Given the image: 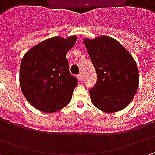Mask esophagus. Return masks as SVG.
I'll list each match as a JSON object with an SVG mask.
<instances>
[{
    "mask_svg": "<svg viewBox=\"0 0 155 155\" xmlns=\"http://www.w3.org/2000/svg\"><path fill=\"white\" fill-rule=\"evenodd\" d=\"M78 79H79V81H83V80H84V75L82 74V73H79V74L78 75Z\"/></svg>",
    "mask_w": 155,
    "mask_h": 155,
    "instance_id": "esophagus-1",
    "label": "esophagus"
}]
</instances>
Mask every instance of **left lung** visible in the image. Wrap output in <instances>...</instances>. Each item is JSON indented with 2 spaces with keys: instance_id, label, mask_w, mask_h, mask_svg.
I'll return each instance as SVG.
<instances>
[{
  "instance_id": "obj_1",
  "label": "left lung",
  "mask_w": 155,
  "mask_h": 155,
  "mask_svg": "<svg viewBox=\"0 0 155 155\" xmlns=\"http://www.w3.org/2000/svg\"><path fill=\"white\" fill-rule=\"evenodd\" d=\"M84 43L97 72L96 84L89 91L92 104L107 113L122 110L138 88L139 72L134 59L110 37L85 39Z\"/></svg>"
}]
</instances>
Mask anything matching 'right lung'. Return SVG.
Instances as JSON below:
<instances>
[{"label": "right lung", "instance_id": "obj_1", "mask_svg": "<svg viewBox=\"0 0 155 155\" xmlns=\"http://www.w3.org/2000/svg\"><path fill=\"white\" fill-rule=\"evenodd\" d=\"M76 40L75 36L45 39L23 57L20 68L21 91L34 108L52 113L70 103L78 80L69 71L66 53Z\"/></svg>", "mask_w": 155, "mask_h": 155}]
</instances>
